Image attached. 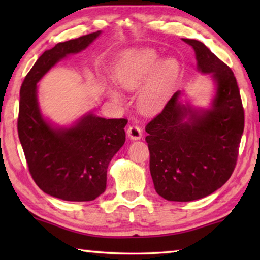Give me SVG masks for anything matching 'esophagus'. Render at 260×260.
Listing matches in <instances>:
<instances>
[{"instance_id": "obj_1", "label": "esophagus", "mask_w": 260, "mask_h": 260, "mask_svg": "<svg viewBox=\"0 0 260 260\" xmlns=\"http://www.w3.org/2000/svg\"><path fill=\"white\" fill-rule=\"evenodd\" d=\"M127 135H128V138L133 141L140 140L142 138V129H141L139 126L132 125L128 127V129H127Z\"/></svg>"}]
</instances>
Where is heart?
<instances>
[{"mask_svg":"<svg viewBox=\"0 0 260 260\" xmlns=\"http://www.w3.org/2000/svg\"><path fill=\"white\" fill-rule=\"evenodd\" d=\"M180 74L177 59L166 58L155 50L142 48L122 52L116 65V80L126 90L142 87L139 107L144 112H155L164 107L172 95ZM111 100L119 102L120 95L111 87L105 88Z\"/></svg>","mask_w":260,"mask_h":260,"instance_id":"1","label":"heart"}]
</instances>
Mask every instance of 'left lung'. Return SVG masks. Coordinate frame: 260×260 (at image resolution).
I'll list each match as a JSON object with an SVG mask.
<instances>
[{
  "label": "left lung",
  "instance_id": "1",
  "mask_svg": "<svg viewBox=\"0 0 260 260\" xmlns=\"http://www.w3.org/2000/svg\"><path fill=\"white\" fill-rule=\"evenodd\" d=\"M192 47L197 70L214 82L210 108H196L181 90L146 127L150 173L157 193L173 202L203 199L222 187L235 169L244 111L232 70L204 43Z\"/></svg>",
  "mask_w": 260,
  "mask_h": 260
}]
</instances>
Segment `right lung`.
I'll list each match as a JSON object with an SVG mask.
<instances>
[{"mask_svg": "<svg viewBox=\"0 0 260 260\" xmlns=\"http://www.w3.org/2000/svg\"><path fill=\"white\" fill-rule=\"evenodd\" d=\"M101 33L46 50L20 88L18 136L29 173L42 191L63 201H93L105 191L108 166L124 146L127 120L105 119L90 111L70 126L54 125L41 112L38 82L58 61L85 50Z\"/></svg>", "mask_w": 260, "mask_h": 260, "instance_id": "add662e5", "label": "right lung"}]
</instances>
